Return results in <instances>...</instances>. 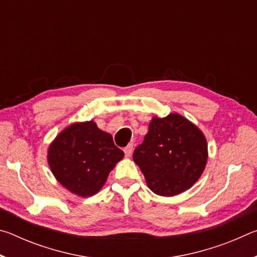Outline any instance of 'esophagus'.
<instances>
[{
    "instance_id": "1",
    "label": "esophagus",
    "mask_w": 257,
    "mask_h": 257,
    "mask_svg": "<svg viewBox=\"0 0 257 257\" xmlns=\"http://www.w3.org/2000/svg\"><path fill=\"white\" fill-rule=\"evenodd\" d=\"M133 150H134V145L133 144H128L127 147H124V155L127 156V158H130L133 154Z\"/></svg>"
}]
</instances>
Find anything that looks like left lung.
Instances as JSON below:
<instances>
[{"label":"left lung","mask_w":257,"mask_h":257,"mask_svg":"<svg viewBox=\"0 0 257 257\" xmlns=\"http://www.w3.org/2000/svg\"><path fill=\"white\" fill-rule=\"evenodd\" d=\"M133 159L153 193L175 196L201 177L207 162V143L201 130L178 113L154 116Z\"/></svg>","instance_id":"8db88e82"}]
</instances>
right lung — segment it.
I'll use <instances>...</instances> for the list:
<instances>
[{
  "label": "right lung",
  "mask_w": 257,
  "mask_h": 257,
  "mask_svg": "<svg viewBox=\"0 0 257 257\" xmlns=\"http://www.w3.org/2000/svg\"><path fill=\"white\" fill-rule=\"evenodd\" d=\"M124 153L94 121L76 122L50 145L47 161L61 185L81 197L95 195Z\"/></svg>",
  "instance_id": "right-lung-1"
}]
</instances>
